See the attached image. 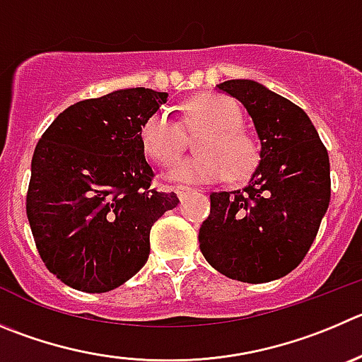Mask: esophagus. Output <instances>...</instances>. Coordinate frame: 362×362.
Returning a JSON list of instances; mask_svg holds the SVG:
<instances>
[{"label":"esophagus","instance_id":"1","mask_svg":"<svg viewBox=\"0 0 362 362\" xmlns=\"http://www.w3.org/2000/svg\"><path fill=\"white\" fill-rule=\"evenodd\" d=\"M174 190H175V194H177L179 199H183L185 195L190 194V188H188V187H181V185H179V187H175Z\"/></svg>","mask_w":362,"mask_h":362}]
</instances>
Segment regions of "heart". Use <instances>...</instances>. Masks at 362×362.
<instances>
[{"label":"heart","mask_w":362,"mask_h":362,"mask_svg":"<svg viewBox=\"0 0 362 362\" xmlns=\"http://www.w3.org/2000/svg\"><path fill=\"white\" fill-rule=\"evenodd\" d=\"M238 103L223 94H202L185 105L181 124L165 110L149 113L140 124L144 151L160 165H170L183 154L187 135L204 129L195 144L199 156L181 160L168 177L183 183H215L226 175L238 183L256 170L261 160L257 140L243 129Z\"/></svg>","instance_id":"b5f03b06"}]
</instances>
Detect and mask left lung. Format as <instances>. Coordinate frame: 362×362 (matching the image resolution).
Returning <instances> with one entry per match:
<instances>
[{"mask_svg": "<svg viewBox=\"0 0 362 362\" xmlns=\"http://www.w3.org/2000/svg\"><path fill=\"white\" fill-rule=\"evenodd\" d=\"M218 90L252 117L261 160L243 190L213 192L199 229L206 261L229 279L268 282L297 268L311 249L330 201V163L302 108L252 80Z\"/></svg>", "mask_w": 362, "mask_h": 362, "instance_id": "8db88e82", "label": "left lung"}]
</instances>
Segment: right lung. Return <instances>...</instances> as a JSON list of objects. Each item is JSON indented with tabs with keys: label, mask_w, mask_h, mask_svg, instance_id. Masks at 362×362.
I'll return each mask as SVG.
<instances>
[{
	"label": "right lung",
	"mask_w": 362,
	"mask_h": 362,
	"mask_svg": "<svg viewBox=\"0 0 362 362\" xmlns=\"http://www.w3.org/2000/svg\"><path fill=\"white\" fill-rule=\"evenodd\" d=\"M167 92L126 88L69 106L32 158L26 215L40 259L64 284L105 293L149 257L153 223L179 204L151 187L140 124Z\"/></svg>",
	"instance_id": "1"
}]
</instances>
